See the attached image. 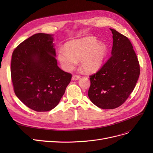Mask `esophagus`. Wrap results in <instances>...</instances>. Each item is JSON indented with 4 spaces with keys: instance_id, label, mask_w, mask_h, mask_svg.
Wrapping results in <instances>:
<instances>
[{
    "instance_id": "esophagus-1",
    "label": "esophagus",
    "mask_w": 153,
    "mask_h": 153,
    "mask_svg": "<svg viewBox=\"0 0 153 153\" xmlns=\"http://www.w3.org/2000/svg\"><path fill=\"white\" fill-rule=\"evenodd\" d=\"M80 76L79 75H73L72 76V80H77L79 79Z\"/></svg>"
}]
</instances>
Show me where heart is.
Here are the masks:
<instances>
[{
	"instance_id": "heart-1",
	"label": "heart",
	"mask_w": 153,
	"mask_h": 153,
	"mask_svg": "<svg viewBox=\"0 0 153 153\" xmlns=\"http://www.w3.org/2000/svg\"><path fill=\"white\" fill-rule=\"evenodd\" d=\"M64 50H60L57 59L62 68L69 71L75 67L80 60V67L87 74L98 71L103 66L108 54V47L95 37L88 36L67 42Z\"/></svg>"
}]
</instances>
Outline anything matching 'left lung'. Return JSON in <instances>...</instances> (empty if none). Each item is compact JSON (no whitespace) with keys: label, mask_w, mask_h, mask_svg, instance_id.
<instances>
[{"label":"left lung","mask_w":153,"mask_h":153,"mask_svg":"<svg viewBox=\"0 0 153 153\" xmlns=\"http://www.w3.org/2000/svg\"><path fill=\"white\" fill-rule=\"evenodd\" d=\"M112 32V56L103 67L90 76L88 96L92 103L103 109H114L124 103L135 88L140 66L128 38L117 30Z\"/></svg>","instance_id":"left-lung-1"}]
</instances>
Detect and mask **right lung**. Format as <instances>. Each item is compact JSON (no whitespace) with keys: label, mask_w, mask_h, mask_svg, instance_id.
<instances>
[{"label":"right lung","mask_w":153,"mask_h":153,"mask_svg":"<svg viewBox=\"0 0 153 153\" xmlns=\"http://www.w3.org/2000/svg\"><path fill=\"white\" fill-rule=\"evenodd\" d=\"M53 35L36 34L13 51L11 64L14 91L22 102L37 112L54 108L71 79L55 59Z\"/></svg>","instance_id":"obj_1"}]
</instances>
